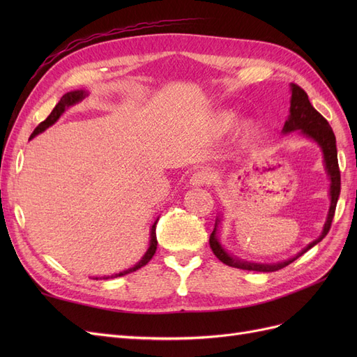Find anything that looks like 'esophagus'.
I'll return each instance as SVG.
<instances>
[{
    "instance_id": "34e87169",
    "label": "esophagus",
    "mask_w": 357,
    "mask_h": 357,
    "mask_svg": "<svg viewBox=\"0 0 357 357\" xmlns=\"http://www.w3.org/2000/svg\"><path fill=\"white\" fill-rule=\"evenodd\" d=\"M213 180H214V176H213V172L210 169H201V171H197L195 174L190 177L189 183L192 186L201 188V186L211 185Z\"/></svg>"
}]
</instances>
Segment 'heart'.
I'll return each mask as SVG.
<instances>
[{
  "mask_svg": "<svg viewBox=\"0 0 357 357\" xmlns=\"http://www.w3.org/2000/svg\"><path fill=\"white\" fill-rule=\"evenodd\" d=\"M236 122V113H234L232 110H225L220 112L218 116L214 117V126L218 129L219 132H226L235 125ZM241 131L245 137H250L256 132V123L252 121H247L243 123Z\"/></svg>",
  "mask_w": 357,
  "mask_h": 357,
  "instance_id": "heart-1",
  "label": "heart"
}]
</instances>
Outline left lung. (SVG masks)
Segmentation results:
<instances>
[{
	"label": "left lung",
	"instance_id": "left-lung-1",
	"mask_svg": "<svg viewBox=\"0 0 357 357\" xmlns=\"http://www.w3.org/2000/svg\"><path fill=\"white\" fill-rule=\"evenodd\" d=\"M290 91H291V98H290V114L289 119L286 121L283 126V132L289 134L294 131H299L302 135L311 138L312 142H316L319 147L323 152V162H325V168L331 180V189H329V195H331V207L328 213V219L325 222V226H323L321 235L317 240L310 243L304 250L299 252L295 257L287 259L284 262H278V264H253V262H247L243 261V259L234 257L228 252L225 250L222 244L219 243L218 238V225L220 219L215 220L214 229L210 235V247L215 257L219 259L220 262L225 265L232 266V268H240V269H247V271H259V273H273L278 271L289 264H291L299 256L308 252L311 247H314L317 243H320L323 238H325L326 234L331 229L332 219L335 214V207H337V202L340 198V190H341V174H340V167H338V155H337V139H335V134L332 131L331 125L328 121L323 117L314 107L311 105L307 92L299 88L298 84L291 83L290 84Z\"/></svg>",
	"mask_w": 357,
	"mask_h": 357
}]
</instances>
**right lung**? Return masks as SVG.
Segmentation results:
<instances>
[{
  "label": "right lung",
  "mask_w": 357,
  "mask_h": 357,
  "mask_svg": "<svg viewBox=\"0 0 357 357\" xmlns=\"http://www.w3.org/2000/svg\"><path fill=\"white\" fill-rule=\"evenodd\" d=\"M86 96H88V92H84V91H74V92H68V93L63 95L62 98H61V101L55 105V109H53V110H52V113L47 116L46 121H43V122H41V123L34 129V132L31 134L29 139H31V138H34L36 135H38L40 132L45 131V129H47L49 126H52V125L55 123V122L58 121V119L61 117V114L68 109V107H71V105H74V104L80 102L82 100H84V98H86ZM156 223H158V220L153 223L152 229H150V245H149V248H147L146 255L142 257V261H139L138 264H135L132 268H128V269H125V271H122V273H117V274H114V275H109V277H102L104 280L126 275V274H129V273H134V271H137V269H139L142 266H144L146 264H149L150 259L153 257V255H155V252H156V245H158V240H156ZM95 280H98V277H96Z\"/></svg>",
  "instance_id": "right-lung-1"
}]
</instances>
